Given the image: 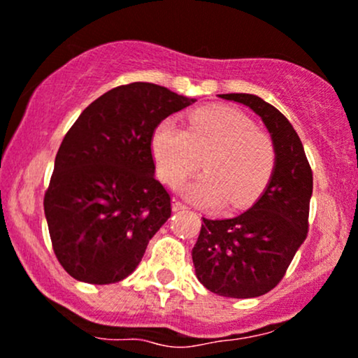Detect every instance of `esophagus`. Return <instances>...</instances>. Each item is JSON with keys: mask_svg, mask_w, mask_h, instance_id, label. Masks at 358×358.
I'll return each mask as SVG.
<instances>
[{"mask_svg": "<svg viewBox=\"0 0 358 358\" xmlns=\"http://www.w3.org/2000/svg\"><path fill=\"white\" fill-rule=\"evenodd\" d=\"M189 209V206L183 204L182 201H178V199H173V210H185Z\"/></svg>", "mask_w": 358, "mask_h": 358, "instance_id": "esophagus-1", "label": "esophagus"}]
</instances>
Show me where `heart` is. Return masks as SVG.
<instances>
[{
	"label": "heart",
	"mask_w": 358,
	"mask_h": 358,
	"mask_svg": "<svg viewBox=\"0 0 358 358\" xmlns=\"http://www.w3.org/2000/svg\"><path fill=\"white\" fill-rule=\"evenodd\" d=\"M152 152L164 182L178 187L197 171L204 176L187 189L206 208L238 209L254 201L276 166V145L268 131L255 129L245 113L228 106L195 111L185 129L163 122L152 135Z\"/></svg>",
	"instance_id": "1"
}]
</instances>
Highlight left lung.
Here are the masks:
<instances>
[{
    "label": "left lung",
    "mask_w": 358,
    "mask_h": 358,
    "mask_svg": "<svg viewBox=\"0 0 358 358\" xmlns=\"http://www.w3.org/2000/svg\"><path fill=\"white\" fill-rule=\"evenodd\" d=\"M257 113L276 145V166L250 209L229 220L202 217L192 250L195 274L213 293L252 299L283 280L307 238L312 169L302 141L287 116L254 94H220Z\"/></svg>",
    "instance_id": "1"
}]
</instances>
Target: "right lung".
<instances>
[{
  "label": "right lung",
  "mask_w": 358,
  "mask_h": 358,
  "mask_svg": "<svg viewBox=\"0 0 358 358\" xmlns=\"http://www.w3.org/2000/svg\"><path fill=\"white\" fill-rule=\"evenodd\" d=\"M195 103L148 82L120 85L90 103L66 131L44 194L56 259L71 278L122 281L171 216V197L154 178L152 135Z\"/></svg>",
  "instance_id": "1"
}]
</instances>
